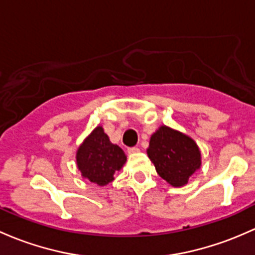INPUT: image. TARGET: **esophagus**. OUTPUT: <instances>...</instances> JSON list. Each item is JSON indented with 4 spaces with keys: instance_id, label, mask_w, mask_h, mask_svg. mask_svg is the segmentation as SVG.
I'll use <instances>...</instances> for the list:
<instances>
[{
    "instance_id": "esophagus-1",
    "label": "esophagus",
    "mask_w": 255,
    "mask_h": 255,
    "mask_svg": "<svg viewBox=\"0 0 255 255\" xmlns=\"http://www.w3.org/2000/svg\"><path fill=\"white\" fill-rule=\"evenodd\" d=\"M127 151L129 152V154H135V152L139 151V148L138 146H132V148H128Z\"/></svg>"
}]
</instances>
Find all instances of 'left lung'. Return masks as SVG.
<instances>
[{
  "instance_id": "1",
  "label": "left lung",
  "mask_w": 255,
  "mask_h": 255,
  "mask_svg": "<svg viewBox=\"0 0 255 255\" xmlns=\"http://www.w3.org/2000/svg\"><path fill=\"white\" fill-rule=\"evenodd\" d=\"M156 172L173 187H182L202 165V155L191 136L161 126L150 138L146 150Z\"/></svg>"
}]
</instances>
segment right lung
I'll list each match as a JSON object with an SVG mask.
<instances>
[{
    "instance_id": "obj_1",
    "label": "right lung",
    "mask_w": 255,
    "mask_h": 255,
    "mask_svg": "<svg viewBox=\"0 0 255 255\" xmlns=\"http://www.w3.org/2000/svg\"><path fill=\"white\" fill-rule=\"evenodd\" d=\"M127 156L116 144L110 141L103 127L85 138L77 150V166L84 178L98 186H106L114 181V173L126 163Z\"/></svg>"
}]
</instances>
